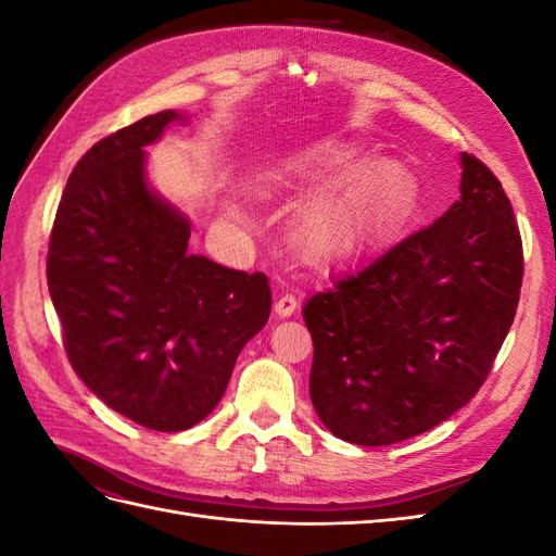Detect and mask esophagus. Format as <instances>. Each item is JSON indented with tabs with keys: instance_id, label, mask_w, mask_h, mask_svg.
I'll return each mask as SVG.
<instances>
[{
	"instance_id": "1",
	"label": "esophagus",
	"mask_w": 556,
	"mask_h": 556,
	"mask_svg": "<svg viewBox=\"0 0 556 556\" xmlns=\"http://www.w3.org/2000/svg\"><path fill=\"white\" fill-rule=\"evenodd\" d=\"M296 308H299V301H296L294 294H282V296H278L276 306H274V311H276L278 317H290V315L296 313Z\"/></svg>"
}]
</instances>
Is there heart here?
<instances>
[{
  "mask_svg": "<svg viewBox=\"0 0 556 556\" xmlns=\"http://www.w3.org/2000/svg\"><path fill=\"white\" fill-rule=\"evenodd\" d=\"M415 178L396 162L368 164L301 225V245L317 262L352 255L390 231L415 201Z\"/></svg>",
  "mask_w": 556,
  "mask_h": 556,
  "instance_id": "obj_1",
  "label": "heart"
}]
</instances>
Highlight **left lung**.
<instances>
[{
  "label": "left lung",
  "instance_id": "left-lung-1",
  "mask_svg": "<svg viewBox=\"0 0 556 556\" xmlns=\"http://www.w3.org/2000/svg\"><path fill=\"white\" fill-rule=\"evenodd\" d=\"M462 197L313 294L311 401L339 439L380 447L413 439L476 396L506 341L521 288L510 199L462 153Z\"/></svg>",
  "mask_w": 556,
  "mask_h": 556
}]
</instances>
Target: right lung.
<instances>
[{"mask_svg":"<svg viewBox=\"0 0 556 556\" xmlns=\"http://www.w3.org/2000/svg\"><path fill=\"white\" fill-rule=\"evenodd\" d=\"M178 111L117 129L78 160L48 245V292L78 378L109 408L185 431L220 403L271 313L264 274L190 255L188 215L148 182L146 146Z\"/></svg>","mask_w":556,"mask_h":556,"instance_id":"right-lung-1","label":"right lung"}]
</instances>
